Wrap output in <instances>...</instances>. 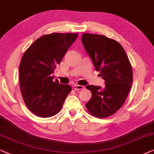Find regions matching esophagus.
Returning a JSON list of instances; mask_svg holds the SVG:
<instances>
[{
    "instance_id": "obj_1",
    "label": "esophagus",
    "mask_w": 154,
    "mask_h": 154,
    "mask_svg": "<svg viewBox=\"0 0 154 154\" xmlns=\"http://www.w3.org/2000/svg\"><path fill=\"white\" fill-rule=\"evenodd\" d=\"M84 87L82 85H78V84H76V85H75V87H74V89L75 90H82L83 89Z\"/></svg>"
}]
</instances>
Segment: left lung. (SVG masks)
I'll use <instances>...</instances> for the list:
<instances>
[{
  "label": "left lung",
  "mask_w": 154,
  "mask_h": 154,
  "mask_svg": "<svg viewBox=\"0 0 154 154\" xmlns=\"http://www.w3.org/2000/svg\"><path fill=\"white\" fill-rule=\"evenodd\" d=\"M82 42L105 87L88 85L91 98L86 107L92 116L106 118L123 105L133 83V70L124 49L117 41L105 35L84 33Z\"/></svg>",
  "instance_id": "8db88e82"
}]
</instances>
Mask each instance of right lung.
I'll list each match as a JSON object with an SVG mask.
<instances>
[{
  "label": "right lung",
  "mask_w": 154,
  "mask_h": 154,
  "mask_svg": "<svg viewBox=\"0 0 154 154\" xmlns=\"http://www.w3.org/2000/svg\"><path fill=\"white\" fill-rule=\"evenodd\" d=\"M77 36V33L45 35L23 54L19 70L21 93L28 109L39 117L57 114L72 91L70 85L54 81L51 74Z\"/></svg>",
  "instance_id": "obj_1"
}]
</instances>
